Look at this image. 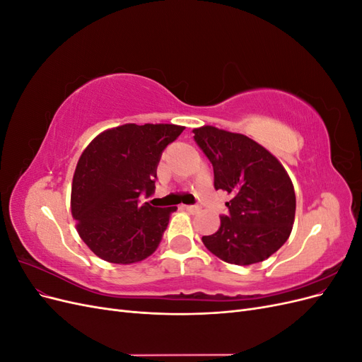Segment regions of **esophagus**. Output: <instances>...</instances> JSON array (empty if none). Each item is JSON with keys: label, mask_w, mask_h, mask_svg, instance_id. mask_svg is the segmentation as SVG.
Wrapping results in <instances>:
<instances>
[{"label": "esophagus", "mask_w": 362, "mask_h": 362, "mask_svg": "<svg viewBox=\"0 0 362 362\" xmlns=\"http://www.w3.org/2000/svg\"><path fill=\"white\" fill-rule=\"evenodd\" d=\"M182 208H184L185 211H189V213H192V214L199 213V210H201V208L196 206V205H182Z\"/></svg>", "instance_id": "34e87169"}]
</instances>
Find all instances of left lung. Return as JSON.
<instances>
[{"label": "left lung", "mask_w": 362, "mask_h": 362, "mask_svg": "<svg viewBox=\"0 0 362 362\" xmlns=\"http://www.w3.org/2000/svg\"><path fill=\"white\" fill-rule=\"evenodd\" d=\"M194 141L213 164L214 189L233 198L228 216L205 247L229 264L264 261L287 242L296 213V194L287 170L275 156L245 134L211 125L194 128Z\"/></svg>", "instance_id": "obj_1"}]
</instances>
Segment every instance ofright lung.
<instances>
[{
  "label": "right lung",
  "instance_id": "add662e5",
  "mask_svg": "<svg viewBox=\"0 0 362 362\" xmlns=\"http://www.w3.org/2000/svg\"><path fill=\"white\" fill-rule=\"evenodd\" d=\"M184 127L125 124L98 134L76 163L71 211L83 242L113 264H133L158 247L177 206L140 204L156 189L164 148Z\"/></svg>",
  "mask_w": 362,
  "mask_h": 362
}]
</instances>
